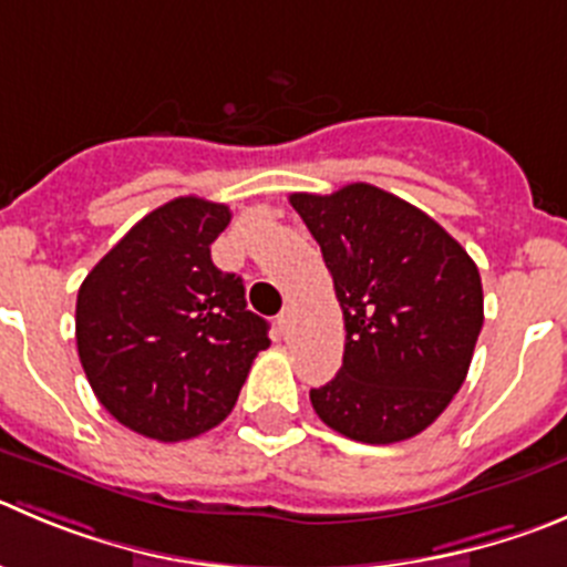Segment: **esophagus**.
<instances>
[{"instance_id": "obj_1", "label": "esophagus", "mask_w": 567, "mask_h": 567, "mask_svg": "<svg viewBox=\"0 0 567 567\" xmlns=\"http://www.w3.org/2000/svg\"><path fill=\"white\" fill-rule=\"evenodd\" d=\"M277 327L282 332H290V327H293V305H285L282 313L277 316Z\"/></svg>"}]
</instances>
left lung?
<instances>
[{"mask_svg":"<svg viewBox=\"0 0 567 567\" xmlns=\"http://www.w3.org/2000/svg\"><path fill=\"white\" fill-rule=\"evenodd\" d=\"M343 310V367L310 403L324 425L367 444L425 431L462 389L484 324L470 254L425 212L372 184L293 193Z\"/></svg>","mask_w":567,"mask_h":567,"instance_id":"1","label":"left lung"}]
</instances>
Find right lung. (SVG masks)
I'll return each instance as SVG.
<instances>
[{
  "instance_id": "add662e5",
  "label": "right lung",
  "mask_w": 567,
  "mask_h": 567,
  "mask_svg": "<svg viewBox=\"0 0 567 567\" xmlns=\"http://www.w3.org/2000/svg\"><path fill=\"white\" fill-rule=\"evenodd\" d=\"M226 204L173 198L140 220L78 290L75 338L89 385L120 425L158 442L200 436L231 414L268 321L237 274L212 262Z\"/></svg>"
}]
</instances>
